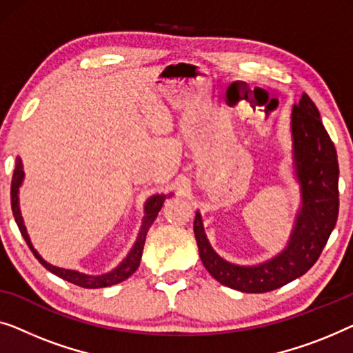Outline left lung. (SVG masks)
<instances>
[{
    "mask_svg": "<svg viewBox=\"0 0 353 353\" xmlns=\"http://www.w3.org/2000/svg\"><path fill=\"white\" fill-rule=\"evenodd\" d=\"M292 171L301 190V208L281 252L254 265L221 257L208 240L200 211L193 232L203 265L221 285L241 292H267L299 278L315 264L339 214V165L334 143L321 123L319 108L302 94L291 112Z\"/></svg>",
    "mask_w": 353,
    "mask_h": 353,
    "instance_id": "1",
    "label": "left lung"
}]
</instances>
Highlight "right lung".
Returning <instances> with one entry per match:
<instances>
[{
	"mask_svg": "<svg viewBox=\"0 0 353 353\" xmlns=\"http://www.w3.org/2000/svg\"><path fill=\"white\" fill-rule=\"evenodd\" d=\"M23 177H26V172H23V165L21 157L16 158V168H14V174H12V182H11V206H12V214L16 217L17 227L21 230L23 240L27 241V245L34 257L41 262V265L44 269H48L51 274L61 276L62 280H67L73 283V285L81 286V288H88V290H96V288H107L112 285H117V283L125 281L126 278L131 276L134 272L137 270L139 264H141V257H142V251H143V245H145V236L148 228L152 227L153 222H155L158 212L163 208V203H165L166 198L172 196V193L166 195V193H157V195H152L143 205V219H142V225L141 230L137 233L136 241L131 248V251L128 252L125 259H123L120 264H118L115 269H112L107 274H101V275H88L83 274V272L78 270H70V269H62V267H56L52 264H49L43 259L41 256L38 254V251L34 250L32 245V240H30L28 233H27V227L23 224L22 214H21V206H19V188H21Z\"/></svg>",
	"mask_w": 353,
	"mask_h": 353,
	"instance_id": "1",
	"label": "right lung"
}]
</instances>
